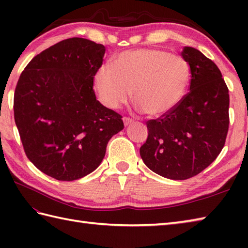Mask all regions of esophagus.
Returning a JSON list of instances; mask_svg holds the SVG:
<instances>
[{
    "mask_svg": "<svg viewBox=\"0 0 248 248\" xmlns=\"http://www.w3.org/2000/svg\"><path fill=\"white\" fill-rule=\"evenodd\" d=\"M123 120H124V124L125 127H127V125H129V124H133V119H132V118L124 117Z\"/></svg>",
    "mask_w": 248,
    "mask_h": 248,
    "instance_id": "esophagus-1",
    "label": "esophagus"
}]
</instances>
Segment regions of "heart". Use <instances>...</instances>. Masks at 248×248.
<instances>
[{"mask_svg": "<svg viewBox=\"0 0 248 248\" xmlns=\"http://www.w3.org/2000/svg\"><path fill=\"white\" fill-rule=\"evenodd\" d=\"M187 81L188 66L180 56L159 49H140L123 52L112 64L100 67L93 86L108 108H118L132 89L136 108L150 116H162L181 101Z\"/></svg>", "mask_w": 248, "mask_h": 248, "instance_id": "obj_1", "label": "heart"}]
</instances>
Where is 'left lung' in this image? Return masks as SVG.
<instances>
[{
	"label": "left lung",
	"mask_w": 248,
	"mask_h": 248,
	"mask_svg": "<svg viewBox=\"0 0 248 248\" xmlns=\"http://www.w3.org/2000/svg\"><path fill=\"white\" fill-rule=\"evenodd\" d=\"M191 69L189 92L177 107L147 121L148 138L140 154L146 166L171 180L198 175L217 159L229 127V93L217 66L202 52L184 46Z\"/></svg>",
	"instance_id": "obj_1"
}]
</instances>
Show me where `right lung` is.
Instances as JSON below:
<instances>
[{"instance_id":"obj_1","label":"right lung","mask_w":248,"mask_h":248,"mask_svg":"<svg viewBox=\"0 0 248 248\" xmlns=\"http://www.w3.org/2000/svg\"><path fill=\"white\" fill-rule=\"evenodd\" d=\"M105 46L73 37L46 49L21 73L14 114L26 156L56 180L85 177L101 164L107 145L124 129L93 89Z\"/></svg>"}]
</instances>
